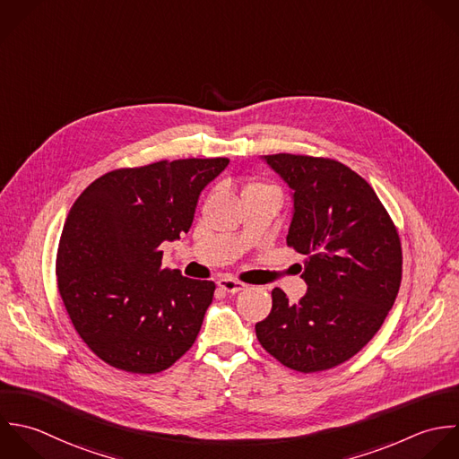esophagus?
<instances>
[{
	"label": "esophagus",
	"mask_w": 459,
	"mask_h": 459,
	"mask_svg": "<svg viewBox=\"0 0 459 459\" xmlns=\"http://www.w3.org/2000/svg\"><path fill=\"white\" fill-rule=\"evenodd\" d=\"M218 286L223 290V291H227V293H238V291H243L245 288H247V284H243V282H239V281H234V279H220L218 281Z\"/></svg>",
	"instance_id": "1"
}]
</instances>
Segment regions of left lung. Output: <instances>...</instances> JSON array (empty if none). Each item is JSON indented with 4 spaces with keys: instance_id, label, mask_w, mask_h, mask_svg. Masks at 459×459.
I'll return each instance as SVG.
<instances>
[{
    "instance_id": "1",
    "label": "left lung",
    "mask_w": 459,
    "mask_h": 459,
    "mask_svg": "<svg viewBox=\"0 0 459 459\" xmlns=\"http://www.w3.org/2000/svg\"><path fill=\"white\" fill-rule=\"evenodd\" d=\"M263 160L291 191L286 241L306 255L307 291L291 304L275 288L255 334L291 370H329L358 354L390 313L403 277L401 239L372 186L345 164L291 153Z\"/></svg>"
}]
</instances>
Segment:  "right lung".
<instances>
[{"mask_svg": "<svg viewBox=\"0 0 459 459\" xmlns=\"http://www.w3.org/2000/svg\"><path fill=\"white\" fill-rule=\"evenodd\" d=\"M227 164L216 157L114 169L73 204L56 282L76 333L101 361L157 374L195 343L216 286L162 268L160 245L189 232L200 193Z\"/></svg>", "mask_w": 459, "mask_h": 459, "instance_id": "obj_1", "label": "right lung"}]
</instances>
